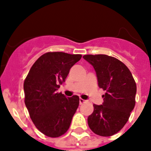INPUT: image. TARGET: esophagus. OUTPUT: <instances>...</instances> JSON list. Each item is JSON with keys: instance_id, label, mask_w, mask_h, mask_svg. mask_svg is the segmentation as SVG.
<instances>
[{"instance_id": "obj_1", "label": "esophagus", "mask_w": 151, "mask_h": 151, "mask_svg": "<svg viewBox=\"0 0 151 151\" xmlns=\"http://www.w3.org/2000/svg\"><path fill=\"white\" fill-rule=\"evenodd\" d=\"M85 103V100L83 99H79V103H80V105H82L83 103Z\"/></svg>"}]
</instances>
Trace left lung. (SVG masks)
I'll use <instances>...</instances> for the list:
<instances>
[{
  "label": "left lung",
  "mask_w": 151,
  "mask_h": 151,
  "mask_svg": "<svg viewBox=\"0 0 151 151\" xmlns=\"http://www.w3.org/2000/svg\"><path fill=\"white\" fill-rule=\"evenodd\" d=\"M83 58L94 67L99 87L106 92L103 104H93L88 124L94 133L111 136L124 127L134 109L136 84L129 68L114 57L85 55Z\"/></svg>",
  "instance_id": "left-lung-1"
}]
</instances>
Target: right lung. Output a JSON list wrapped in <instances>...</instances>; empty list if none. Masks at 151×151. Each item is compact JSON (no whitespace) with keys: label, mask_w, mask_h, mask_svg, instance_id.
Returning a JSON list of instances; mask_svg holds the SVG:
<instances>
[{"label":"right lung","mask_w":151,"mask_h":151,"mask_svg":"<svg viewBox=\"0 0 151 151\" xmlns=\"http://www.w3.org/2000/svg\"><path fill=\"white\" fill-rule=\"evenodd\" d=\"M81 55L47 52L39 57L24 81L25 104L34 125L48 137L66 133L79 105V97L57 92Z\"/></svg>","instance_id":"add662e5"}]
</instances>
